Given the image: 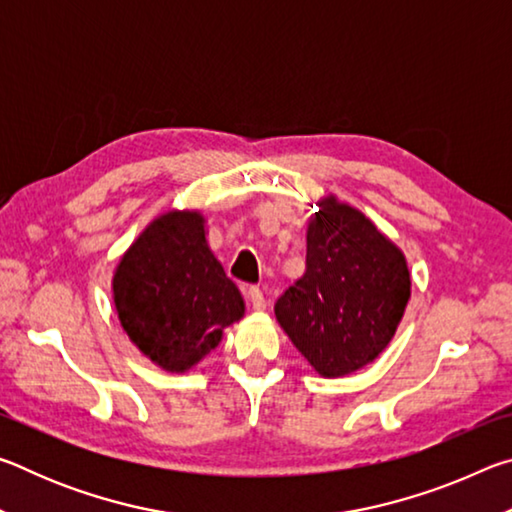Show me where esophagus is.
I'll return each mask as SVG.
<instances>
[{
	"label": "esophagus",
	"instance_id": "1",
	"mask_svg": "<svg viewBox=\"0 0 512 512\" xmlns=\"http://www.w3.org/2000/svg\"><path fill=\"white\" fill-rule=\"evenodd\" d=\"M248 298H250V305H253V309H257V311L266 309V298H264V293H262V289H259V287H250L248 289Z\"/></svg>",
	"mask_w": 512,
	"mask_h": 512
}]
</instances>
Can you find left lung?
<instances>
[{"label":"left lung","mask_w":512,"mask_h":512,"mask_svg":"<svg viewBox=\"0 0 512 512\" xmlns=\"http://www.w3.org/2000/svg\"><path fill=\"white\" fill-rule=\"evenodd\" d=\"M307 225V271L275 318L320 377L352 375L388 348L411 300L402 248L357 207L327 194Z\"/></svg>","instance_id":"obj_1"}]
</instances>
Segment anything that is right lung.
<instances>
[{
    "label": "right lung",
    "mask_w": 512,
    "mask_h": 512,
    "mask_svg": "<svg viewBox=\"0 0 512 512\" xmlns=\"http://www.w3.org/2000/svg\"><path fill=\"white\" fill-rule=\"evenodd\" d=\"M201 210H169L146 225L112 273V302L131 343L183 375L239 323L246 302L207 244Z\"/></svg>",
    "instance_id": "right-lung-1"
}]
</instances>
